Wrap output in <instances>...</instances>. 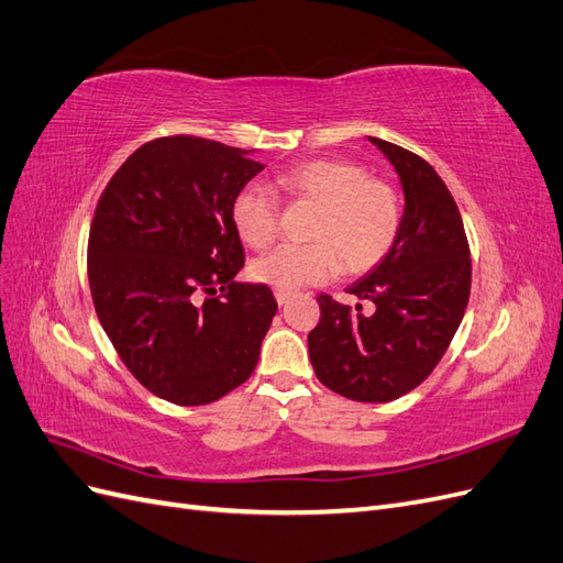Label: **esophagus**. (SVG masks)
Returning a JSON list of instances; mask_svg holds the SVG:
<instances>
[{
  "mask_svg": "<svg viewBox=\"0 0 563 563\" xmlns=\"http://www.w3.org/2000/svg\"><path fill=\"white\" fill-rule=\"evenodd\" d=\"M275 298H277L279 305H286L288 300H291V294H288V291H275Z\"/></svg>",
  "mask_w": 563,
  "mask_h": 563,
  "instance_id": "obj_1",
  "label": "esophagus"
}]
</instances>
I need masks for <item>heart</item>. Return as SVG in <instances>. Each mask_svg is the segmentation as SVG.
I'll list each match as a JSON object with an SVG mask.
<instances>
[{
  "label": "heart",
  "instance_id": "b5f03b06",
  "mask_svg": "<svg viewBox=\"0 0 563 563\" xmlns=\"http://www.w3.org/2000/svg\"><path fill=\"white\" fill-rule=\"evenodd\" d=\"M277 187L317 201L308 244H282L253 261L251 275L277 291H298L345 272L362 275L383 263L401 232V197L389 183L366 176L352 159L321 157L288 166ZM232 225L251 249H265L279 230V201L265 187L246 185L230 207Z\"/></svg>",
  "mask_w": 563,
  "mask_h": 563
}]
</instances>
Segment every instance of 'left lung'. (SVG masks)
Listing matches in <instances>:
<instances>
[{"mask_svg":"<svg viewBox=\"0 0 563 563\" xmlns=\"http://www.w3.org/2000/svg\"><path fill=\"white\" fill-rule=\"evenodd\" d=\"M395 166L404 187L397 244L347 294L371 300L362 314L321 294V319L308 335L310 362L329 389L354 401L404 397L430 376L463 321L472 261L463 218L446 183L422 157L368 139Z\"/></svg>","mask_w":563,"mask_h":563,"instance_id":"8db88e82","label":"left lung"}]
</instances>
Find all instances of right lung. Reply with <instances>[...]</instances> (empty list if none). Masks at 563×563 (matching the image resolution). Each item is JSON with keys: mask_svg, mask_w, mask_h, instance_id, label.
I'll return each mask as SVG.
<instances>
[{"mask_svg": "<svg viewBox=\"0 0 563 563\" xmlns=\"http://www.w3.org/2000/svg\"><path fill=\"white\" fill-rule=\"evenodd\" d=\"M251 150L197 135L141 145L98 199L89 286L119 360L152 395L211 404L249 380L277 314L265 284H236L230 207L263 172Z\"/></svg>", "mask_w": 563, "mask_h": 563, "instance_id": "obj_1", "label": "right lung"}]
</instances>
